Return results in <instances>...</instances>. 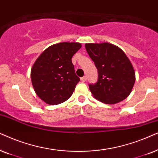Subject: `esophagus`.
Listing matches in <instances>:
<instances>
[{"label": "esophagus", "instance_id": "1", "mask_svg": "<svg viewBox=\"0 0 158 158\" xmlns=\"http://www.w3.org/2000/svg\"><path fill=\"white\" fill-rule=\"evenodd\" d=\"M87 76H84L83 77H81V81H82V82H85V81H87Z\"/></svg>", "mask_w": 158, "mask_h": 158}]
</instances>
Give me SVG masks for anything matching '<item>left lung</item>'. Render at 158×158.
<instances>
[{
    "instance_id": "1",
    "label": "left lung",
    "mask_w": 158,
    "mask_h": 158,
    "mask_svg": "<svg viewBox=\"0 0 158 158\" xmlns=\"http://www.w3.org/2000/svg\"><path fill=\"white\" fill-rule=\"evenodd\" d=\"M85 48L98 71L95 84H89L92 95L106 104L127 98L135 82V72L124 52L113 44L87 43Z\"/></svg>"
}]
</instances>
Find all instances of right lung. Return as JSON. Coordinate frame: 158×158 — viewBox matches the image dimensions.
<instances>
[{
	"label": "right lung",
	"instance_id": "right-lung-1",
	"mask_svg": "<svg viewBox=\"0 0 158 158\" xmlns=\"http://www.w3.org/2000/svg\"><path fill=\"white\" fill-rule=\"evenodd\" d=\"M79 43H61L48 48L34 64L31 79L37 95L49 105L68 100L80 81L71 61L80 49Z\"/></svg>",
	"mask_w": 158,
	"mask_h": 158
}]
</instances>
